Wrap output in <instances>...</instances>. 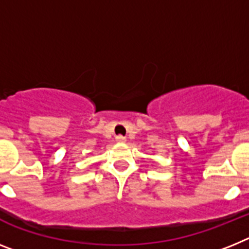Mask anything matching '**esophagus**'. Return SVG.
<instances>
[{"instance_id":"34e87169","label":"esophagus","mask_w":249,"mask_h":249,"mask_svg":"<svg viewBox=\"0 0 249 249\" xmlns=\"http://www.w3.org/2000/svg\"><path fill=\"white\" fill-rule=\"evenodd\" d=\"M116 142H118V143H125V142H126V138L123 137V135H119V137H116Z\"/></svg>"}]
</instances>
